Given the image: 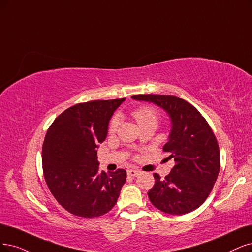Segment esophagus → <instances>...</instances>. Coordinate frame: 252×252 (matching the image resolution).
Segmentation results:
<instances>
[{
	"instance_id": "esophagus-1",
	"label": "esophagus",
	"mask_w": 252,
	"mask_h": 252,
	"mask_svg": "<svg viewBox=\"0 0 252 252\" xmlns=\"http://www.w3.org/2000/svg\"><path fill=\"white\" fill-rule=\"evenodd\" d=\"M127 174L129 176H138L139 174H140V171L139 170H135V169H128L127 170Z\"/></svg>"
}]
</instances>
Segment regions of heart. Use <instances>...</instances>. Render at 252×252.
Returning <instances> with one entry per match:
<instances>
[{
	"instance_id": "1",
	"label": "heart",
	"mask_w": 252,
	"mask_h": 252,
	"mask_svg": "<svg viewBox=\"0 0 252 252\" xmlns=\"http://www.w3.org/2000/svg\"><path fill=\"white\" fill-rule=\"evenodd\" d=\"M132 115L140 127L146 125H155L157 126L158 120H159V115H158L157 111L152 107L138 108L133 112ZM118 125H119V117L114 116L111 119L109 124V132L110 133L116 132Z\"/></svg>"
}]
</instances>
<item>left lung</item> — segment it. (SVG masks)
Segmentation results:
<instances>
[{
    "label": "left lung",
    "instance_id": "8db88e82",
    "mask_svg": "<svg viewBox=\"0 0 252 252\" xmlns=\"http://www.w3.org/2000/svg\"><path fill=\"white\" fill-rule=\"evenodd\" d=\"M132 98L159 106L171 120L163 151L170 153L175 165L165 179L154 173L156 182L148 198L171 215L196 210L208 198L220 170L219 146L211 126L196 108L180 97L138 94Z\"/></svg>",
    "mask_w": 252,
    "mask_h": 252
}]
</instances>
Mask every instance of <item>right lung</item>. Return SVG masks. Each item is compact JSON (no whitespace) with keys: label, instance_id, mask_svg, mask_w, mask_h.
Returning a JSON list of instances; mask_svg holds the SVG:
<instances>
[{"label":"right lung","instance_id":"right-lung-1","mask_svg":"<svg viewBox=\"0 0 252 252\" xmlns=\"http://www.w3.org/2000/svg\"><path fill=\"white\" fill-rule=\"evenodd\" d=\"M126 98L90 100L65 110L46 132L42 169L46 185L61 206L74 216L94 218L117 202L126 171H99L98 143L109 121Z\"/></svg>","mask_w":252,"mask_h":252}]
</instances>
